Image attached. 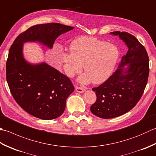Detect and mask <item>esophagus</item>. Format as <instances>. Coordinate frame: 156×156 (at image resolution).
Returning <instances> with one entry per match:
<instances>
[{
    "instance_id": "1",
    "label": "esophagus",
    "mask_w": 156,
    "mask_h": 156,
    "mask_svg": "<svg viewBox=\"0 0 156 156\" xmlns=\"http://www.w3.org/2000/svg\"><path fill=\"white\" fill-rule=\"evenodd\" d=\"M75 90L76 92H79V93H83V92H85V89L83 88H80V87H75Z\"/></svg>"
}]
</instances>
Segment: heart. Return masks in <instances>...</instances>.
<instances>
[{
    "label": "heart",
    "mask_w": 156,
    "mask_h": 156,
    "mask_svg": "<svg viewBox=\"0 0 156 156\" xmlns=\"http://www.w3.org/2000/svg\"><path fill=\"white\" fill-rule=\"evenodd\" d=\"M69 50L62 52L60 62L65 74L73 77L84 66L86 72L78 78L82 84H101L110 77L119 58L115 45L94 37L81 36L73 41Z\"/></svg>",
    "instance_id": "1"
}]
</instances>
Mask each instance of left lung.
<instances>
[{
	"mask_svg": "<svg viewBox=\"0 0 156 156\" xmlns=\"http://www.w3.org/2000/svg\"><path fill=\"white\" fill-rule=\"evenodd\" d=\"M127 46L118 69L103 84L92 90L97 101L90 107L92 114L102 119L119 117L133 108L140 101L149 76V58L146 49L137 39L127 32L114 31Z\"/></svg>",
	"mask_w": 156,
	"mask_h": 156,
	"instance_id": "obj_1",
	"label": "left lung"
}]
</instances>
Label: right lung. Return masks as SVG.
<instances>
[{
    "instance_id": "right-lung-1",
    "label": "right lung",
    "mask_w": 156,
    "mask_h": 156,
    "mask_svg": "<svg viewBox=\"0 0 156 156\" xmlns=\"http://www.w3.org/2000/svg\"><path fill=\"white\" fill-rule=\"evenodd\" d=\"M74 28L55 23L34 25L20 34L9 49L6 75L10 90L20 107L35 117H59L74 87L67 76L46 62L31 64L26 60L23 45L39 43L52 49L58 36Z\"/></svg>"
}]
</instances>
